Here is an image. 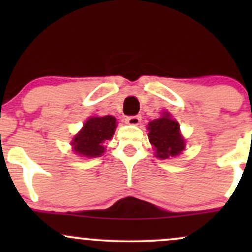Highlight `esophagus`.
<instances>
[{
  "label": "esophagus",
  "instance_id": "1",
  "mask_svg": "<svg viewBox=\"0 0 252 252\" xmlns=\"http://www.w3.org/2000/svg\"><path fill=\"white\" fill-rule=\"evenodd\" d=\"M142 121V117L141 116H129L126 118V123L130 124V126H138Z\"/></svg>",
  "mask_w": 252,
  "mask_h": 252
}]
</instances>
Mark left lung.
Here are the masks:
<instances>
[{
    "instance_id": "8db88e82",
    "label": "left lung",
    "mask_w": 252,
    "mask_h": 252,
    "mask_svg": "<svg viewBox=\"0 0 252 252\" xmlns=\"http://www.w3.org/2000/svg\"><path fill=\"white\" fill-rule=\"evenodd\" d=\"M149 130V142L153 144L156 158H175L185 149V140L180 134V126L173 120L169 112H163L162 116L152 121L147 126Z\"/></svg>"
}]
</instances>
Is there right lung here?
<instances>
[{"label": "right lung", "instance_id": "right-lung-1", "mask_svg": "<svg viewBox=\"0 0 252 252\" xmlns=\"http://www.w3.org/2000/svg\"><path fill=\"white\" fill-rule=\"evenodd\" d=\"M116 118L114 116L90 117L78 134L73 137L71 146L74 153L84 158H97L105 150L103 143L111 140L116 129Z\"/></svg>", "mask_w": 252, "mask_h": 252}]
</instances>
